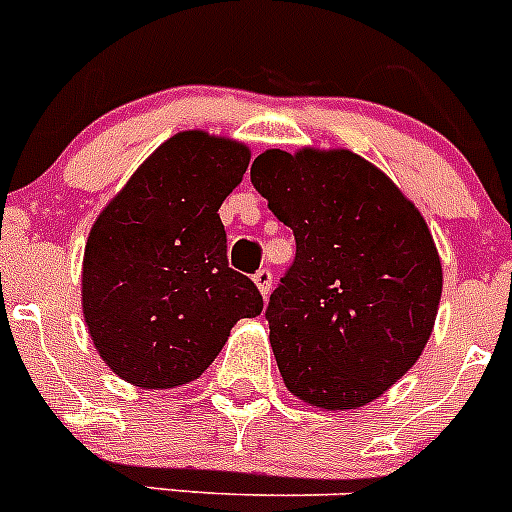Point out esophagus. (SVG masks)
<instances>
[{
  "mask_svg": "<svg viewBox=\"0 0 512 512\" xmlns=\"http://www.w3.org/2000/svg\"><path fill=\"white\" fill-rule=\"evenodd\" d=\"M253 284H256V287H259V292L264 297H269L271 295V284H274V277H271V269H259L256 271V274H253Z\"/></svg>",
  "mask_w": 512,
  "mask_h": 512,
  "instance_id": "esophagus-1",
  "label": "esophagus"
}]
</instances>
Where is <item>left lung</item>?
<instances>
[{
	"label": "left lung",
	"mask_w": 512,
	"mask_h": 512,
	"mask_svg": "<svg viewBox=\"0 0 512 512\" xmlns=\"http://www.w3.org/2000/svg\"><path fill=\"white\" fill-rule=\"evenodd\" d=\"M251 182L297 243L266 307L287 390L323 410L377 400L420 359L436 323L443 271L423 215L346 148H271Z\"/></svg>",
	"instance_id": "left-lung-1"
}]
</instances>
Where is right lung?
Instances as JSON below:
<instances>
[{
	"instance_id": "add662e5",
	"label": "right lung",
	"mask_w": 512,
	"mask_h": 512,
	"mask_svg": "<svg viewBox=\"0 0 512 512\" xmlns=\"http://www.w3.org/2000/svg\"><path fill=\"white\" fill-rule=\"evenodd\" d=\"M251 151L187 130L138 166L99 212L81 269V307L99 356L146 390L189 384L241 318L264 310L259 289L228 266L220 205Z\"/></svg>"
}]
</instances>
